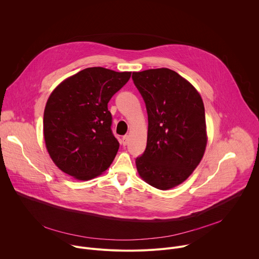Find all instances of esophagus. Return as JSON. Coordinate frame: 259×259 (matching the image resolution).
<instances>
[{
	"mask_svg": "<svg viewBox=\"0 0 259 259\" xmlns=\"http://www.w3.org/2000/svg\"><path fill=\"white\" fill-rule=\"evenodd\" d=\"M128 141H129V136H128V135L123 136V138H122V144H123L124 146L128 144Z\"/></svg>",
	"mask_w": 259,
	"mask_h": 259,
	"instance_id": "1",
	"label": "esophagus"
}]
</instances>
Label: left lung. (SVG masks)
<instances>
[{"mask_svg":"<svg viewBox=\"0 0 259 259\" xmlns=\"http://www.w3.org/2000/svg\"><path fill=\"white\" fill-rule=\"evenodd\" d=\"M132 79L147 110L146 149L136 159L142 180L167 191L194 172L207 146L203 99L198 90L172 69L133 71Z\"/></svg>","mask_w":259,"mask_h":259,"instance_id":"8db88e82","label":"left lung"}]
</instances>
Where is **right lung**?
Listing matches in <instances>:
<instances>
[{"instance_id":"add662e5","label":"right lung","mask_w":259,"mask_h":259,"mask_svg":"<svg viewBox=\"0 0 259 259\" xmlns=\"http://www.w3.org/2000/svg\"><path fill=\"white\" fill-rule=\"evenodd\" d=\"M130 77L131 71L88 67L52 91L44 110V139L62 172L90 180L113 163L120 144L110 129L107 103Z\"/></svg>"}]
</instances>
